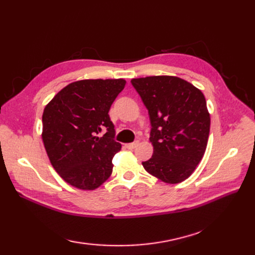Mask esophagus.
Wrapping results in <instances>:
<instances>
[{
    "label": "esophagus",
    "instance_id": "esophagus-1",
    "mask_svg": "<svg viewBox=\"0 0 255 255\" xmlns=\"http://www.w3.org/2000/svg\"><path fill=\"white\" fill-rule=\"evenodd\" d=\"M138 143H139V141L136 140V141H134V142H130V143H128V144H126V146H127L128 149H129V150H133V149H135L136 146L138 145Z\"/></svg>",
    "mask_w": 255,
    "mask_h": 255
}]
</instances>
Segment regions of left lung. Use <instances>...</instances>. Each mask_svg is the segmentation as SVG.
Here are the masks:
<instances>
[{"label": "left lung", "instance_id": "1", "mask_svg": "<svg viewBox=\"0 0 255 255\" xmlns=\"http://www.w3.org/2000/svg\"><path fill=\"white\" fill-rule=\"evenodd\" d=\"M149 113L152 157L142 161L150 174L168 184L186 180L206 150L211 118L204 95L187 81L158 75L130 81Z\"/></svg>", "mask_w": 255, "mask_h": 255}]
</instances>
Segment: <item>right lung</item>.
<instances>
[{
  "instance_id": "right-lung-1",
  "label": "right lung",
  "mask_w": 255,
  "mask_h": 255,
  "mask_svg": "<svg viewBox=\"0 0 255 255\" xmlns=\"http://www.w3.org/2000/svg\"><path fill=\"white\" fill-rule=\"evenodd\" d=\"M126 81L83 80L69 84L45 106L42 140L53 168L72 186L94 190L113 172L116 141L110 109ZM106 134L100 136L99 134Z\"/></svg>"
}]
</instances>
